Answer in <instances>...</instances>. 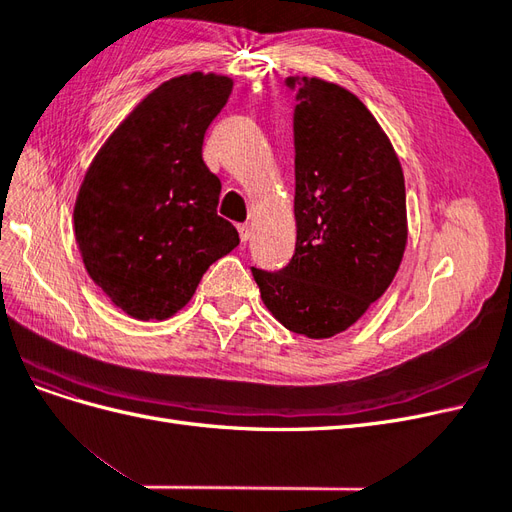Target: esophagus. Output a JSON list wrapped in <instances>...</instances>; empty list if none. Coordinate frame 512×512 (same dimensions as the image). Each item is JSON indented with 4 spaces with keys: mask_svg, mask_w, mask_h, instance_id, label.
<instances>
[{
    "mask_svg": "<svg viewBox=\"0 0 512 512\" xmlns=\"http://www.w3.org/2000/svg\"><path fill=\"white\" fill-rule=\"evenodd\" d=\"M239 237H241L243 243L250 241V237H252V226H250V224H241V226H239Z\"/></svg>",
    "mask_w": 512,
    "mask_h": 512,
    "instance_id": "esophagus-1",
    "label": "esophagus"
}]
</instances>
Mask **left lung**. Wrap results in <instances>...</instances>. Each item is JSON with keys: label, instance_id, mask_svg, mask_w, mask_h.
Instances as JSON below:
<instances>
[{"label": "left lung", "instance_id": "left-lung-1", "mask_svg": "<svg viewBox=\"0 0 512 512\" xmlns=\"http://www.w3.org/2000/svg\"><path fill=\"white\" fill-rule=\"evenodd\" d=\"M294 106V222L288 265L252 267L262 303L292 333L346 331L391 286L408 243L397 153L369 108L342 85L288 76Z\"/></svg>", "mask_w": 512, "mask_h": 512}]
</instances>
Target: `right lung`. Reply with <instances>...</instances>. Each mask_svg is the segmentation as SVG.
<instances>
[{
	"label": "right lung",
	"mask_w": 512,
	"mask_h": 512,
	"mask_svg": "<svg viewBox=\"0 0 512 512\" xmlns=\"http://www.w3.org/2000/svg\"><path fill=\"white\" fill-rule=\"evenodd\" d=\"M232 79L192 72L136 104L89 164L74 203L85 269L136 320H166L200 277L239 245L218 215L222 183L203 162L209 123Z\"/></svg>",
	"instance_id": "right-lung-1"
}]
</instances>
